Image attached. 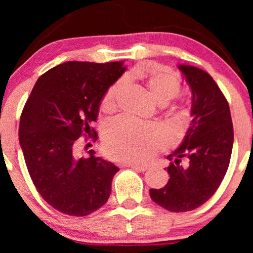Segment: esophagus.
Instances as JSON below:
<instances>
[{
  "instance_id": "obj_1",
  "label": "esophagus",
  "mask_w": 253,
  "mask_h": 253,
  "mask_svg": "<svg viewBox=\"0 0 253 253\" xmlns=\"http://www.w3.org/2000/svg\"><path fill=\"white\" fill-rule=\"evenodd\" d=\"M123 166H126V167H130L132 169H136V170H139V171H145L147 169V166L139 165V164H130V162H126V164H123Z\"/></svg>"
}]
</instances>
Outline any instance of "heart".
Returning <instances> with one entry per match:
<instances>
[{"instance_id": "obj_1", "label": "heart", "mask_w": 253, "mask_h": 253, "mask_svg": "<svg viewBox=\"0 0 253 253\" xmlns=\"http://www.w3.org/2000/svg\"><path fill=\"white\" fill-rule=\"evenodd\" d=\"M145 86L152 98L160 105L178 95L181 84L178 79L167 71H153L145 77ZM121 88L116 83L102 96L100 109L109 114L116 109L117 94ZM103 145L114 159L129 162H144L153 157L169 141L168 131L160 126L119 119L110 123L103 132Z\"/></svg>"}]
</instances>
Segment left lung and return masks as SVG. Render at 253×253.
<instances>
[{
  "instance_id": "1",
  "label": "left lung",
  "mask_w": 253,
  "mask_h": 253,
  "mask_svg": "<svg viewBox=\"0 0 253 253\" xmlns=\"http://www.w3.org/2000/svg\"><path fill=\"white\" fill-rule=\"evenodd\" d=\"M177 67L191 88L192 121L182 144L167 157L171 161L168 183L151 189L150 196L158 205L179 213L202 206L215 193L230 162L234 129L229 105L214 79L192 65Z\"/></svg>"
}]
</instances>
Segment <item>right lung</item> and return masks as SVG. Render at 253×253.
Segmentation results:
<instances>
[{"instance_id":"right-lung-1","label":"right lung","mask_w":253,"mask_h":253,"mask_svg":"<svg viewBox=\"0 0 253 253\" xmlns=\"http://www.w3.org/2000/svg\"><path fill=\"white\" fill-rule=\"evenodd\" d=\"M123 61H69L40 76L24 107L19 144L27 170L41 197L55 210L88 215L105 205L119 167L88 151L77 159L82 134L96 139L92 124L107 89L124 74Z\"/></svg>"}]
</instances>
